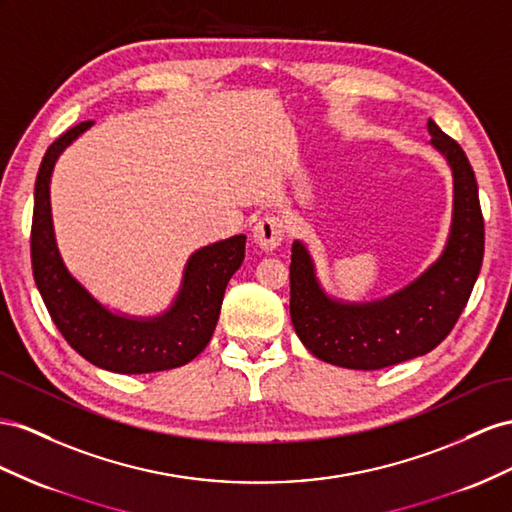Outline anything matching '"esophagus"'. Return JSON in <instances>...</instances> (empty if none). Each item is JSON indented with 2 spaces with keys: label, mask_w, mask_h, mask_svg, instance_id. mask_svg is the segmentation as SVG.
I'll use <instances>...</instances> for the list:
<instances>
[{
  "label": "esophagus",
  "mask_w": 512,
  "mask_h": 512,
  "mask_svg": "<svg viewBox=\"0 0 512 512\" xmlns=\"http://www.w3.org/2000/svg\"><path fill=\"white\" fill-rule=\"evenodd\" d=\"M283 235H285L283 220L274 214L259 218L253 229V240L259 248H264V251H274V248L283 242Z\"/></svg>",
  "instance_id": "esophagus-1"
}]
</instances>
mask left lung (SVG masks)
Instances as JSON below:
<instances>
[{"label": "left lung", "mask_w": 512, "mask_h": 512, "mask_svg": "<svg viewBox=\"0 0 512 512\" xmlns=\"http://www.w3.org/2000/svg\"><path fill=\"white\" fill-rule=\"evenodd\" d=\"M428 131L452 166L454 220L441 259L415 283L378 303H335L320 290L305 246L292 244V324L311 355L326 363L381 370L422 357L450 335L474 290L484 257V218L474 168L461 144L432 119Z\"/></svg>", "instance_id": "obj_1"}]
</instances>
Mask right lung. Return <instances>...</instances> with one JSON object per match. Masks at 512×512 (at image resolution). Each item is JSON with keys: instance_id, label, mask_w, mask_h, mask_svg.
<instances>
[{"instance_id": "add662e5", "label": "right lung", "mask_w": 512, "mask_h": 512, "mask_svg": "<svg viewBox=\"0 0 512 512\" xmlns=\"http://www.w3.org/2000/svg\"><path fill=\"white\" fill-rule=\"evenodd\" d=\"M90 125L93 121H84L64 131L38 168L30 233L36 287L67 344L97 368L119 374L179 368L201 355L212 339L227 283L244 261L246 235H233L196 251L175 305L164 316L129 320L103 309L64 268L49 209V179L58 155Z\"/></svg>"}]
</instances>
